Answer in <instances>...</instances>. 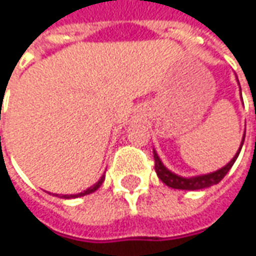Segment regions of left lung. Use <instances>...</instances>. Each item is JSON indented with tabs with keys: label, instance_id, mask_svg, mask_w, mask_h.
I'll return each mask as SVG.
<instances>
[{
	"label": "left lung",
	"instance_id": "left-lung-1",
	"mask_svg": "<svg viewBox=\"0 0 256 256\" xmlns=\"http://www.w3.org/2000/svg\"><path fill=\"white\" fill-rule=\"evenodd\" d=\"M244 140H245V138H244ZM244 140H242V144H244ZM240 149H242V146L239 148V152H240ZM239 152L234 155V158H233L226 166H223L222 170H218L216 172L207 174V175H200V176H192V178H182V176H178V175H175V174H172L171 171H168V170L162 165V162H160V159H159V156L156 155V152L154 150L155 171L158 174L159 180H160L164 184H166L168 187L176 188V190H191V191H194V190H202V188L212 187V186L218 184V182L224 178V175L229 172V170L232 168V165L234 164L238 155H239Z\"/></svg>",
	"mask_w": 256,
	"mask_h": 256
}]
</instances>
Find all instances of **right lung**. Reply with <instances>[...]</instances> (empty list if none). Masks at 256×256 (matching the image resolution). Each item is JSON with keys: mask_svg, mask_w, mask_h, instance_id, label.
Segmentation results:
<instances>
[{"mask_svg": "<svg viewBox=\"0 0 256 256\" xmlns=\"http://www.w3.org/2000/svg\"><path fill=\"white\" fill-rule=\"evenodd\" d=\"M102 181H104V176H101V180L98 181L97 184H94L92 187H90L88 190H85L82 192H78V194H69V196H62L64 198H75V197H82V196H86V194H91V192H94L96 190L100 188V186L102 184Z\"/></svg>", "mask_w": 256, "mask_h": 256, "instance_id": "obj_1", "label": "right lung"}]
</instances>
